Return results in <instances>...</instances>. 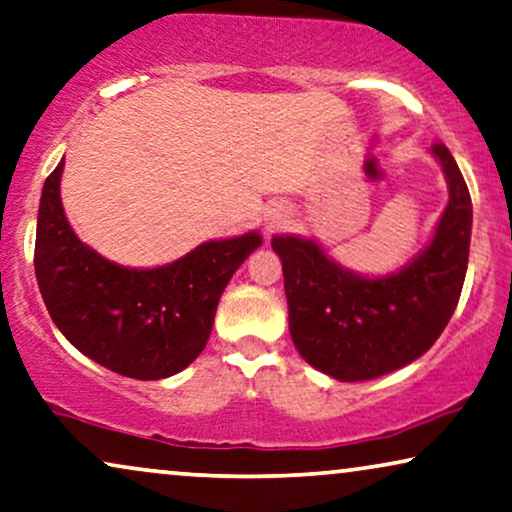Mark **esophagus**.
Returning <instances> with one entry per match:
<instances>
[{
    "instance_id": "34e87169",
    "label": "esophagus",
    "mask_w": 512,
    "mask_h": 512,
    "mask_svg": "<svg viewBox=\"0 0 512 512\" xmlns=\"http://www.w3.org/2000/svg\"><path fill=\"white\" fill-rule=\"evenodd\" d=\"M281 220H283V215L281 213H274V217H271V227H278V224H281Z\"/></svg>"
}]
</instances>
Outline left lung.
I'll use <instances>...</instances> for the list:
<instances>
[{
    "label": "left lung",
    "instance_id": "obj_1",
    "mask_svg": "<svg viewBox=\"0 0 512 512\" xmlns=\"http://www.w3.org/2000/svg\"><path fill=\"white\" fill-rule=\"evenodd\" d=\"M449 201L433 241L393 274L365 278L339 267L316 241L274 236L283 262L290 335L299 356L339 381L381 377L431 349L459 304L468 269L473 206L454 156L431 147Z\"/></svg>",
    "mask_w": 512,
    "mask_h": 512
}]
</instances>
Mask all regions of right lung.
Masks as SVG:
<instances>
[{"mask_svg":"<svg viewBox=\"0 0 512 512\" xmlns=\"http://www.w3.org/2000/svg\"><path fill=\"white\" fill-rule=\"evenodd\" d=\"M63 161L46 177L37 217L34 274L67 342L131 379H166L206 349L215 309L234 271L262 236L208 241L173 264L126 269L74 234L60 201Z\"/></svg>","mask_w":512,"mask_h":512,"instance_id":"right-lung-1","label":"right lung"}]
</instances>
